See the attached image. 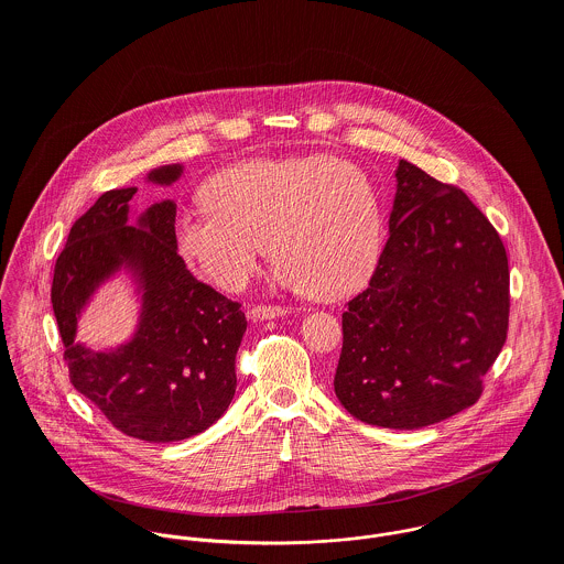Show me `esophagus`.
I'll return each instance as SVG.
<instances>
[{
  "label": "esophagus",
  "instance_id": "1",
  "mask_svg": "<svg viewBox=\"0 0 564 564\" xmlns=\"http://www.w3.org/2000/svg\"><path fill=\"white\" fill-rule=\"evenodd\" d=\"M289 311L282 308V306H253L249 311V317L251 319H278V317H284Z\"/></svg>",
  "mask_w": 564,
  "mask_h": 564
}]
</instances>
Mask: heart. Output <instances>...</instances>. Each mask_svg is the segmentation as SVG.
I'll return each instance as SVG.
<instances>
[{"label":"heart","mask_w":564,"mask_h":564,"mask_svg":"<svg viewBox=\"0 0 564 564\" xmlns=\"http://www.w3.org/2000/svg\"><path fill=\"white\" fill-rule=\"evenodd\" d=\"M204 206L173 224L177 253L210 284L239 293L264 253L273 278L315 300H340L373 273L382 204L373 182L336 156L249 161L204 184Z\"/></svg>","instance_id":"heart-1"}]
</instances>
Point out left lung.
Masks as SVG:
<instances>
[{
	"mask_svg": "<svg viewBox=\"0 0 564 564\" xmlns=\"http://www.w3.org/2000/svg\"><path fill=\"white\" fill-rule=\"evenodd\" d=\"M395 177L389 241L343 313L334 393L365 423L419 430L480 400L508 334L510 273L460 188L408 161Z\"/></svg>",
	"mask_w": 564,
	"mask_h": 564,
	"instance_id": "left-lung-1",
	"label": "left lung"
}]
</instances>
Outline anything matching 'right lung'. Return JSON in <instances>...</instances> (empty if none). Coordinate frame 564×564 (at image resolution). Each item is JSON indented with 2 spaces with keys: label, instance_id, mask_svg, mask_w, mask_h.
Masks as SVG:
<instances>
[{
  "label": "right lung",
  "instance_id": "obj_1",
  "mask_svg": "<svg viewBox=\"0 0 564 564\" xmlns=\"http://www.w3.org/2000/svg\"><path fill=\"white\" fill-rule=\"evenodd\" d=\"M182 164L150 171L171 184ZM137 188L106 191L72 226L54 267L52 306L69 380L123 434L173 443L210 427L237 391V351L247 319L239 302L193 278L173 242L175 204H152L137 221ZM128 268L144 291L142 322L132 341L110 352L75 343L80 308L94 289Z\"/></svg>",
  "mask_w": 564,
  "mask_h": 564
}]
</instances>
